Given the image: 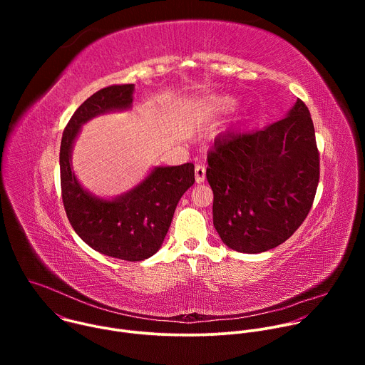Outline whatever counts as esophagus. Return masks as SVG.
<instances>
[{"label":"esophagus","mask_w":365,"mask_h":365,"mask_svg":"<svg viewBox=\"0 0 365 365\" xmlns=\"http://www.w3.org/2000/svg\"><path fill=\"white\" fill-rule=\"evenodd\" d=\"M206 178V168L203 165H196L195 168V180L196 183H202Z\"/></svg>","instance_id":"obj_1"}]
</instances>
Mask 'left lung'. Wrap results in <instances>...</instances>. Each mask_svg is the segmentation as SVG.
<instances>
[{"label":"left lung","mask_w":365,"mask_h":365,"mask_svg":"<svg viewBox=\"0 0 365 365\" xmlns=\"http://www.w3.org/2000/svg\"><path fill=\"white\" fill-rule=\"evenodd\" d=\"M214 227L238 252H263L306 220L319 183L314 121L297 99L287 117L252 133L218 137L207 151Z\"/></svg>","instance_id":"1"}]
</instances>
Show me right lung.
<instances>
[{
	"label": "right lung",
	"mask_w": 365,
	"mask_h": 365,
	"mask_svg": "<svg viewBox=\"0 0 365 365\" xmlns=\"http://www.w3.org/2000/svg\"><path fill=\"white\" fill-rule=\"evenodd\" d=\"M134 85H111L91 95L63 130L61 144V187L68 220L93 250L125 262H141L165 241L182 195L195 183V166L185 163L155 168L128 193L106 200L88 193L71 169L72 144L81 125L98 114L127 110Z\"/></svg>",
	"instance_id": "add662e5"
}]
</instances>
